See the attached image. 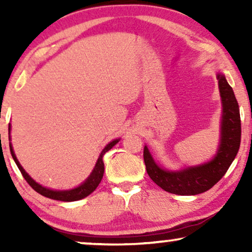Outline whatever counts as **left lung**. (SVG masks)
Instances as JSON below:
<instances>
[{
    "instance_id": "8db88e82",
    "label": "left lung",
    "mask_w": 252,
    "mask_h": 252,
    "mask_svg": "<svg viewBox=\"0 0 252 252\" xmlns=\"http://www.w3.org/2000/svg\"><path fill=\"white\" fill-rule=\"evenodd\" d=\"M222 103L220 146L216 156L208 163L180 171H167L156 164L147 146L143 159L147 173L165 191L175 195H197L211 189L228 170L237 155L241 143V119L239 103L233 88L222 73L217 74Z\"/></svg>"
}]
</instances>
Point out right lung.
Here are the masks:
<instances>
[{
	"mask_svg": "<svg viewBox=\"0 0 252 252\" xmlns=\"http://www.w3.org/2000/svg\"><path fill=\"white\" fill-rule=\"evenodd\" d=\"M9 134H10V126H9ZM119 140L120 139L113 140L109 144H106V147L102 150V153L99 154L98 159H97V161H96V165H95L94 170H93V172L91 173V175L86 179V181L84 182V184H81L77 188L70 189V190H54V189L46 188V187H43V186L39 185L37 182L34 181L29 174L26 173V171L24 170L22 165L19 164V161H18V159H17L15 153H13L11 143H10V151H11V156L13 158V160H15V163L17 164V166H18L19 171L22 172L23 177L25 178V180L29 182V185L36 192H39V194L44 196V197L56 199V201L73 202V201H79V199L87 197L88 195H91L92 192L94 191L96 188H97V186L99 185V182H101L102 178H103V173H104V163H103V156H104V154L106 153V151H109L113 146H116V144L119 142Z\"/></svg>",
	"mask_w": 252,
	"mask_h": 252,
	"instance_id": "right-lung-1",
	"label": "right lung"
}]
</instances>
